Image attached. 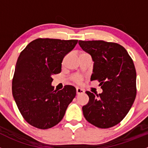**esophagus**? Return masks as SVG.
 I'll return each instance as SVG.
<instances>
[{"label": "esophagus", "mask_w": 148, "mask_h": 148, "mask_svg": "<svg viewBox=\"0 0 148 148\" xmlns=\"http://www.w3.org/2000/svg\"><path fill=\"white\" fill-rule=\"evenodd\" d=\"M84 92V90L82 88H79V87H77V94L79 95V94H83Z\"/></svg>", "instance_id": "obj_1"}]
</instances>
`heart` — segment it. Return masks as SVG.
I'll use <instances>...</instances> for the list:
<instances>
[{"mask_svg":"<svg viewBox=\"0 0 148 148\" xmlns=\"http://www.w3.org/2000/svg\"><path fill=\"white\" fill-rule=\"evenodd\" d=\"M72 79L74 82H76L77 83H80L82 82V77L79 75H74V77H72Z\"/></svg>","mask_w":148,"mask_h":148,"instance_id":"obj_1","label":"heart"}]
</instances>
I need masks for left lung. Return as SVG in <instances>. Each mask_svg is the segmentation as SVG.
I'll return each mask as SVG.
<instances>
[{
    "mask_svg": "<svg viewBox=\"0 0 148 148\" xmlns=\"http://www.w3.org/2000/svg\"><path fill=\"white\" fill-rule=\"evenodd\" d=\"M93 64L90 80H98L100 94L86 91L89 102L82 107L87 121L101 129L116 125L127 116L135 100L136 70L127 50L119 44L103 40L79 41Z\"/></svg>",
    "mask_w": 148,
    "mask_h": 148,
    "instance_id": "left-lung-1",
    "label": "left lung"
}]
</instances>
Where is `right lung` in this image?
Wrapping results in <instances>:
<instances>
[{"mask_svg":"<svg viewBox=\"0 0 148 148\" xmlns=\"http://www.w3.org/2000/svg\"><path fill=\"white\" fill-rule=\"evenodd\" d=\"M77 42L38 38L20 53L12 81V94L20 113L30 125L47 130L64 118L77 91L71 85L57 91L51 85L52 77L61 72L63 59Z\"/></svg>","mask_w":148,"mask_h":148,"instance_id":"right-lung-1","label":"right lung"}]
</instances>
